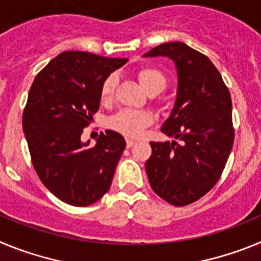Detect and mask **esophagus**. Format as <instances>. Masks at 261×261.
Returning <instances> with one entry per match:
<instances>
[{
    "label": "esophagus",
    "mask_w": 261,
    "mask_h": 261,
    "mask_svg": "<svg viewBox=\"0 0 261 261\" xmlns=\"http://www.w3.org/2000/svg\"><path fill=\"white\" fill-rule=\"evenodd\" d=\"M135 144V140H132V138H126V147H132Z\"/></svg>",
    "instance_id": "esophagus-1"
}]
</instances>
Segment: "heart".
<instances>
[{"mask_svg": "<svg viewBox=\"0 0 261 261\" xmlns=\"http://www.w3.org/2000/svg\"><path fill=\"white\" fill-rule=\"evenodd\" d=\"M138 81L142 87L149 94H158L163 91L167 84L163 71L154 66H142L137 70ZM116 74H110L105 78L100 86V99L102 102H110L114 96L115 86H116ZM154 121V115L149 111L137 110H120L119 112L111 116L108 120V128L119 132L126 137H138L141 136L144 129L147 128Z\"/></svg>", "mask_w": 261, "mask_h": 261, "instance_id": "obj_1", "label": "heart"}]
</instances>
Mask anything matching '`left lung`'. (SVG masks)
<instances>
[{"mask_svg": "<svg viewBox=\"0 0 261 261\" xmlns=\"http://www.w3.org/2000/svg\"><path fill=\"white\" fill-rule=\"evenodd\" d=\"M156 56L176 66V100L161 130L177 141L150 142L145 168L159 197L184 206L208 193L225 168L234 142L231 96L220 71L199 50L171 41L144 55Z\"/></svg>", "mask_w": 261, "mask_h": 261, "instance_id": "1", "label": "left lung"}]
</instances>
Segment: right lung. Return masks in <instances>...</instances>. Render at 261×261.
Wrapping results in <instances>:
<instances>
[{
    "label": "right lung",
    "mask_w": 261,
    "mask_h": 261,
    "mask_svg": "<svg viewBox=\"0 0 261 261\" xmlns=\"http://www.w3.org/2000/svg\"><path fill=\"white\" fill-rule=\"evenodd\" d=\"M126 61L66 50L32 82L23 132L41 183L66 204L87 206L110 190L125 140L106 130L87 147L90 141H81V135L99 110L105 78Z\"/></svg>",
    "instance_id": "right-lung-1"
}]
</instances>
